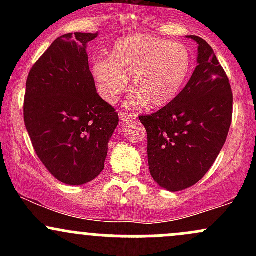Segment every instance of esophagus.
Instances as JSON below:
<instances>
[{
  "instance_id": "1",
  "label": "esophagus",
  "mask_w": 256,
  "mask_h": 256,
  "mask_svg": "<svg viewBox=\"0 0 256 256\" xmlns=\"http://www.w3.org/2000/svg\"><path fill=\"white\" fill-rule=\"evenodd\" d=\"M119 118L122 122H128V120H134V114H130V113H125V112H120L119 113Z\"/></svg>"
}]
</instances>
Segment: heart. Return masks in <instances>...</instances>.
Listing matches in <instances>:
<instances>
[{
    "label": "heart",
    "instance_id": "heart-1",
    "mask_svg": "<svg viewBox=\"0 0 256 256\" xmlns=\"http://www.w3.org/2000/svg\"><path fill=\"white\" fill-rule=\"evenodd\" d=\"M192 54L180 43L150 36L131 34L120 38L108 58L96 60L91 76L98 95L113 104L128 86L134 89L126 100L128 108L165 107L178 96L192 71Z\"/></svg>",
    "mask_w": 256,
    "mask_h": 256
}]
</instances>
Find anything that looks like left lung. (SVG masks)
<instances>
[{"label": "left lung", "instance_id": "1", "mask_svg": "<svg viewBox=\"0 0 256 256\" xmlns=\"http://www.w3.org/2000/svg\"><path fill=\"white\" fill-rule=\"evenodd\" d=\"M198 66L170 104L140 116L148 134L152 179L167 192H180L201 180L225 144L232 120L228 78L212 46L198 36Z\"/></svg>", "mask_w": 256, "mask_h": 256}]
</instances>
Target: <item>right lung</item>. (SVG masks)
I'll return each instance as SVG.
<instances>
[{"label": "right lung", "mask_w": 256, "mask_h": 256, "mask_svg": "<svg viewBox=\"0 0 256 256\" xmlns=\"http://www.w3.org/2000/svg\"><path fill=\"white\" fill-rule=\"evenodd\" d=\"M96 34L56 38L26 82L24 120L34 152L67 185H83L104 171L118 113L96 91L88 43Z\"/></svg>", "instance_id": "add662e5"}]
</instances>
